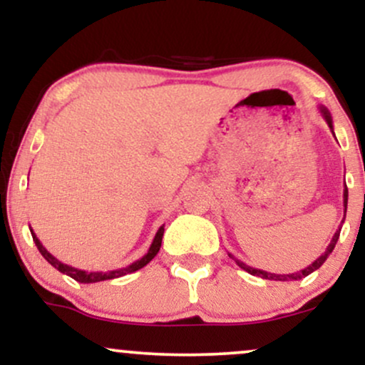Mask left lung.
I'll return each instance as SVG.
<instances>
[{
    "label": "left lung",
    "instance_id": "obj_1",
    "mask_svg": "<svg viewBox=\"0 0 365 365\" xmlns=\"http://www.w3.org/2000/svg\"><path fill=\"white\" fill-rule=\"evenodd\" d=\"M319 111H321L322 118H324L326 123H328L331 133H333V135H334V132H333V120H331V115H329L328 108L319 106ZM346 204H349V188H346V185H345V190H343V207H345V215H346ZM341 223H343V221H341ZM340 232H341V226L336 230V233H334L333 238H331L329 245L326 247V252L324 254L319 255V257H317L312 264H309V266L305 267V269H300V271H297V273H290V274H274V273H267V271H262V269H255V267H252V266H247L245 262H242L240 259H237L233 254H228V255L233 259V261L238 264V266L242 267V269L247 271V273H249V274L261 276V278H264V279H274V282H293V279H302V278H305V276H309L311 273H314V271H316V269H319L322 264H324L326 259H328V255L333 252L334 245H336L338 238H340Z\"/></svg>",
    "mask_w": 365,
    "mask_h": 365
}]
</instances>
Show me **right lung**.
Here are the masks:
<instances>
[{
	"mask_svg": "<svg viewBox=\"0 0 365 365\" xmlns=\"http://www.w3.org/2000/svg\"><path fill=\"white\" fill-rule=\"evenodd\" d=\"M31 233H32V238H34V244L37 249H39V252L43 254V257L51 264L53 267H56L58 271L63 274L70 276V278H73L75 282L78 283H98V282H106V279H115V278H120V276H125V274H130V273H135V271H139L140 267H144L145 264L150 262L154 259V255L159 252V247H161V242H163V233H165V225L159 226L156 237H154L153 244H150L148 254L142 255L140 259H137L135 262L128 264V266L125 267H120V269H111V271H83V269H77V267L73 266H68V264L58 261L56 257L51 252H48V249L41 244V240L37 238V235L34 232H32L31 228Z\"/></svg>",
	"mask_w": 365,
	"mask_h": 365,
	"instance_id": "right-lung-1",
	"label": "right lung"
}]
</instances>
